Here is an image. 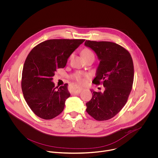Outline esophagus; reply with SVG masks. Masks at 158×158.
Here are the masks:
<instances>
[{
  "mask_svg": "<svg viewBox=\"0 0 158 158\" xmlns=\"http://www.w3.org/2000/svg\"><path fill=\"white\" fill-rule=\"evenodd\" d=\"M74 86L76 87V91H75L76 92H81L83 89L82 87H81L77 85H74Z\"/></svg>",
  "mask_w": 158,
  "mask_h": 158,
  "instance_id": "1",
  "label": "esophagus"
}]
</instances>
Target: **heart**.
Wrapping results in <instances>:
<instances>
[{
	"label": "heart",
	"instance_id": "obj_1",
	"mask_svg": "<svg viewBox=\"0 0 158 158\" xmlns=\"http://www.w3.org/2000/svg\"><path fill=\"white\" fill-rule=\"evenodd\" d=\"M81 55L84 58L90 56H94L92 50L87 48H85L82 50ZM85 77H87V75L82 74L79 73H78L74 75V79L80 83H83L84 82Z\"/></svg>",
	"mask_w": 158,
	"mask_h": 158
}]
</instances>
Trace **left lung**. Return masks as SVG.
I'll return each instance as SVG.
<instances>
[{
  "mask_svg": "<svg viewBox=\"0 0 158 158\" xmlns=\"http://www.w3.org/2000/svg\"><path fill=\"white\" fill-rule=\"evenodd\" d=\"M85 45L97 54L100 63L94 84L101 83L105 91L92 93L86 103L87 113L97 121H106L116 116L126 105L132 89L134 64L130 53L111 42L86 40Z\"/></svg>",
  "mask_w": 158,
  "mask_h": 158,
  "instance_id": "left-lung-1",
  "label": "left lung"
}]
</instances>
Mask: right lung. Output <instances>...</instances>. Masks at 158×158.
Returning <instances> with one entry per match:
<instances>
[{
  "label": "right lung",
  "mask_w": 158,
  "mask_h": 158,
  "mask_svg": "<svg viewBox=\"0 0 158 158\" xmlns=\"http://www.w3.org/2000/svg\"><path fill=\"white\" fill-rule=\"evenodd\" d=\"M84 39H50L34 47L23 69L21 89L31 110L38 117L52 119L59 115L70 97L68 84L55 87L53 76L64 68L71 53Z\"/></svg>",
  "instance_id": "add662e5"
}]
</instances>
